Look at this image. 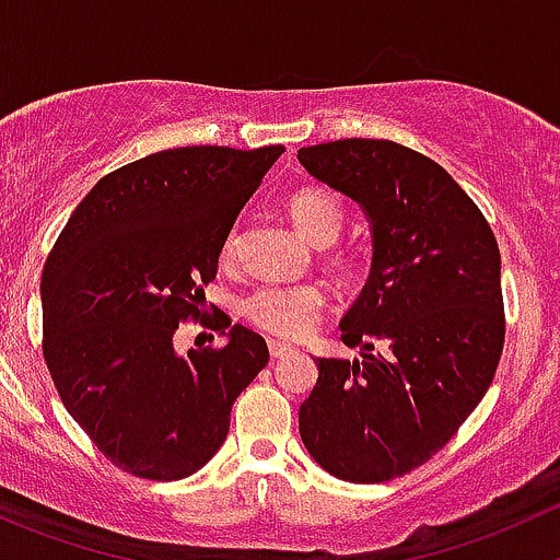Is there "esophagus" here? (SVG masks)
Returning <instances> with one entry per match:
<instances>
[{"mask_svg":"<svg viewBox=\"0 0 560 560\" xmlns=\"http://www.w3.org/2000/svg\"><path fill=\"white\" fill-rule=\"evenodd\" d=\"M294 351V346L291 343H280V340H269V354L275 357V360H280V357L291 354Z\"/></svg>","mask_w":560,"mask_h":560,"instance_id":"obj_1","label":"esophagus"}]
</instances>
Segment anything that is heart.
<instances>
[{
  "label": "heart",
  "instance_id": "heart-1",
  "mask_svg": "<svg viewBox=\"0 0 560 560\" xmlns=\"http://www.w3.org/2000/svg\"><path fill=\"white\" fill-rule=\"evenodd\" d=\"M289 211L296 231L307 242L332 244L343 228V203L335 191L324 186H305L289 197ZM236 231L228 233L222 244V258L231 260L236 255ZM327 291L318 283H266L249 291L242 302V313L249 324L277 338H300L316 324L322 313Z\"/></svg>",
  "mask_w": 560,
  "mask_h": 560
}]
</instances>
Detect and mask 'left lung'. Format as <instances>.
<instances>
[{"label": "left lung", "mask_w": 560, "mask_h": 560, "mask_svg": "<svg viewBox=\"0 0 560 560\" xmlns=\"http://www.w3.org/2000/svg\"><path fill=\"white\" fill-rule=\"evenodd\" d=\"M296 159L363 209L374 247L340 318L363 360L318 357L302 443L340 481H390L443 448L492 385L505 338L498 242L465 189L412 148L338 140Z\"/></svg>", "instance_id": "obj_1"}]
</instances>
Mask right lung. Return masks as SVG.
Wrapping results in <instances>:
<instances>
[{
    "label": "right lung",
    "mask_w": 560,
    "mask_h": 560,
    "mask_svg": "<svg viewBox=\"0 0 560 560\" xmlns=\"http://www.w3.org/2000/svg\"><path fill=\"white\" fill-rule=\"evenodd\" d=\"M283 151L195 145L126 164L84 195L46 260V365L71 418L126 472L200 470L269 363L266 340L225 313L222 349L178 354L173 335L200 316L233 222Z\"/></svg>",
    "instance_id": "add662e5"
}]
</instances>
